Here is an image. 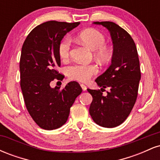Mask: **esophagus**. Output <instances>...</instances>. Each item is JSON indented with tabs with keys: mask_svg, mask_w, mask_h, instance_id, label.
<instances>
[{
	"mask_svg": "<svg viewBox=\"0 0 160 160\" xmlns=\"http://www.w3.org/2000/svg\"><path fill=\"white\" fill-rule=\"evenodd\" d=\"M80 86H81V88H82V91H86V89H87V88H86V85H84V84H80Z\"/></svg>",
	"mask_w": 160,
	"mask_h": 160,
	"instance_id": "obj_1",
	"label": "esophagus"
}]
</instances>
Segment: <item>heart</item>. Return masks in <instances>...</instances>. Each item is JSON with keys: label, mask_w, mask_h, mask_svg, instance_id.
<instances>
[{"label": "heart", "mask_w": 160, "mask_h": 160, "mask_svg": "<svg viewBox=\"0 0 160 160\" xmlns=\"http://www.w3.org/2000/svg\"><path fill=\"white\" fill-rule=\"evenodd\" d=\"M78 38L83 44L94 50V56L100 61L107 62L111 59V52L106 47L107 38L104 34L96 29H86L78 34ZM71 40L66 37L61 40L58 47V52L62 59H67L70 56ZM98 68L95 65L73 64L66 68V72L70 79L86 82L98 73Z\"/></svg>", "instance_id": "b5f03b06"}]
</instances>
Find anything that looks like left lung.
<instances>
[{
    "mask_svg": "<svg viewBox=\"0 0 160 160\" xmlns=\"http://www.w3.org/2000/svg\"><path fill=\"white\" fill-rule=\"evenodd\" d=\"M111 33L113 44L111 65L95 82L102 87L98 90L87 89L92 96L89 113L94 122L105 128L122 124L135 105L138 96L141 70L135 42L123 28L112 22H95ZM108 87L107 96L102 89Z\"/></svg>",
    "mask_w": 160,
    "mask_h": 160,
    "instance_id": "1",
    "label": "left lung"
}]
</instances>
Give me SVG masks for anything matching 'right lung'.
Returning a JSON list of instances; mask_svg holds the SVG:
<instances>
[{
	"label": "right lung",
	"instance_id": "right-lung-1",
	"mask_svg": "<svg viewBox=\"0 0 160 160\" xmlns=\"http://www.w3.org/2000/svg\"><path fill=\"white\" fill-rule=\"evenodd\" d=\"M80 22L49 21L34 28L24 42L20 57V86L29 114L40 128L52 130L68 120L70 108L82 92L80 84L70 82L64 89L52 88L61 65L58 47L64 36Z\"/></svg>",
	"mask_w": 160,
	"mask_h": 160
}]
</instances>
